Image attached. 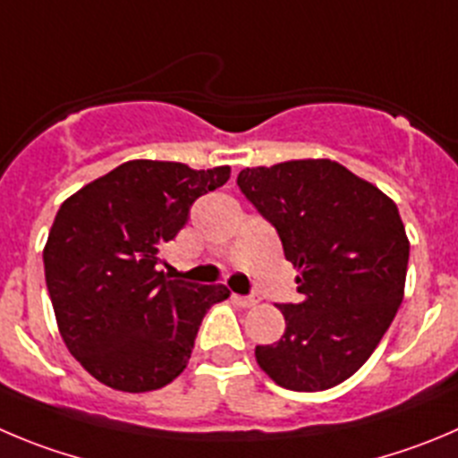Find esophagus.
Wrapping results in <instances>:
<instances>
[{"mask_svg": "<svg viewBox=\"0 0 458 458\" xmlns=\"http://www.w3.org/2000/svg\"><path fill=\"white\" fill-rule=\"evenodd\" d=\"M233 298H234V302L242 307H255L259 302L258 296H233Z\"/></svg>", "mask_w": 458, "mask_h": 458, "instance_id": "34e87169", "label": "esophagus"}]
</instances>
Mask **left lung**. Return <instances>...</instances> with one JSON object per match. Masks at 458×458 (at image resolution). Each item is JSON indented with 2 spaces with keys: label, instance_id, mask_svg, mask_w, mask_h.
<instances>
[{
  "label": "left lung",
  "instance_id": "8db88e82",
  "mask_svg": "<svg viewBox=\"0 0 458 458\" xmlns=\"http://www.w3.org/2000/svg\"><path fill=\"white\" fill-rule=\"evenodd\" d=\"M242 194L277 230L301 302L284 335L258 345L259 369L289 391H326L357 373L404 296L409 239L397 205L332 160L242 169Z\"/></svg>",
  "mask_w": 458,
  "mask_h": 458
}]
</instances>
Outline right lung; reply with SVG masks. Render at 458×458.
<instances>
[{"label":"right lung","instance_id":"obj_1","mask_svg":"<svg viewBox=\"0 0 458 458\" xmlns=\"http://www.w3.org/2000/svg\"><path fill=\"white\" fill-rule=\"evenodd\" d=\"M230 166L131 160L65 200L49 230L45 280L58 330L81 366L117 391L166 386L185 370L224 284L166 280L160 249Z\"/></svg>","mask_w":458,"mask_h":458}]
</instances>
